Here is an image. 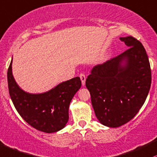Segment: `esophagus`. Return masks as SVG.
<instances>
[{"label":"esophagus","instance_id":"34e87169","mask_svg":"<svg viewBox=\"0 0 157 157\" xmlns=\"http://www.w3.org/2000/svg\"><path fill=\"white\" fill-rule=\"evenodd\" d=\"M80 78H81V81H82V85H85V81H86V77H85V75L84 73H81L80 74Z\"/></svg>","mask_w":157,"mask_h":157}]
</instances>
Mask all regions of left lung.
I'll return each mask as SVG.
<instances>
[{"label":"left lung","mask_w":157,"mask_h":157,"mask_svg":"<svg viewBox=\"0 0 157 157\" xmlns=\"http://www.w3.org/2000/svg\"><path fill=\"white\" fill-rule=\"evenodd\" d=\"M120 40L129 48L95 66L85 82L97 119L109 127L132 120L145 102L151 85L149 59L141 42L131 36Z\"/></svg>","instance_id":"1"}]
</instances>
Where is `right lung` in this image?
<instances>
[{
    "label": "right lung",
    "instance_id": "add662e5",
    "mask_svg": "<svg viewBox=\"0 0 157 157\" xmlns=\"http://www.w3.org/2000/svg\"><path fill=\"white\" fill-rule=\"evenodd\" d=\"M12 61L7 71L8 88L18 114L39 131L52 133L63 129L68 122L70 102L82 86L80 78L62 82L43 94H29L20 88L13 78Z\"/></svg>",
    "mask_w": 157,
    "mask_h": 157
}]
</instances>
